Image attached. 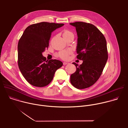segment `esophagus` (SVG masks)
I'll use <instances>...</instances> for the list:
<instances>
[{"label": "esophagus", "instance_id": "34e87169", "mask_svg": "<svg viewBox=\"0 0 128 128\" xmlns=\"http://www.w3.org/2000/svg\"><path fill=\"white\" fill-rule=\"evenodd\" d=\"M69 63H68V62H63V65H67V64H68Z\"/></svg>", "mask_w": 128, "mask_h": 128}]
</instances>
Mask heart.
<instances>
[{
  "instance_id": "obj_1",
  "label": "heart",
  "mask_w": 128,
  "mask_h": 128,
  "mask_svg": "<svg viewBox=\"0 0 128 128\" xmlns=\"http://www.w3.org/2000/svg\"><path fill=\"white\" fill-rule=\"evenodd\" d=\"M73 34L72 32H70L68 30H65L64 31V32H63V37H65V36H68L70 34ZM72 52L71 50H62L61 52H59V54L58 55L59 56L62 58V59H64V60H67L69 58V54Z\"/></svg>"
}]
</instances>
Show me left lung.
Here are the masks:
<instances>
[{"label": "left lung", "mask_w": 128, "mask_h": 128, "mask_svg": "<svg viewBox=\"0 0 128 128\" xmlns=\"http://www.w3.org/2000/svg\"><path fill=\"white\" fill-rule=\"evenodd\" d=\"M78 35L77 58L83 61L71 75V84L78 89L94 84L101 76L108 59L107 44L103 34L94 25L82 22L70 23Z\"/></svg>", "instance_id": "obj_1"}]
</instances>
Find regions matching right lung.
<instances>
[{"mask_svg":"<svg viewBox=\"0 0 128 128\" xmlns=\"http://www.w3.org/2000/svg\"><path fill=\"white\" fill-rule=\"evenodd\" d=\"M64 25L41 22L29 26L24 31L18 44V62L23 76L31 85L47 86L56 71L62 66L59 60H46L42 52L48 46L52 32Z\"/></svg>","mask_w":128,"mask_h":128,"instance_id":"obj_1","label":"right lung"}]
</instances>
